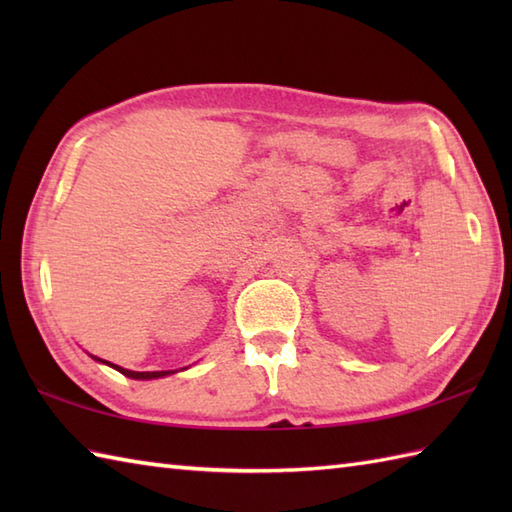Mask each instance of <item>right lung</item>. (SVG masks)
<instances>
[{
  "instance_id": "1",
  "label": "right lung",
  "mask_w": 512,
  "mask_h": 512,
  "mask_svg": "<svg viewBox=\"0 0 512 512\" xmlns=\"http://www.w3.org/2000/svg\"><path fill=\"white\" fill-rule=\"evenodd\" d=\"M96 361H101V358H96ZM103 363H107V361H103ZM107 365L114 367V369H118V372L125 374L127 378H138V380H149V378H160V376H169V374H173V372H132V369H123V367L112 365V363H107Z\"/></svg>"
}]
</instances>
